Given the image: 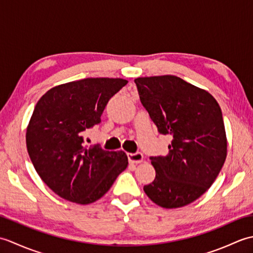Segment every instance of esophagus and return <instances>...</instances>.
Instances as JSON below:
<instances>
[{
    "label": "esophagus",
    "mask_w": 253,
    "mask_h": 253,
    "mask_svg": "<svg viewBox=\"0 0 253 253\" xmlns=\"http://www.w3.org/2000/svg\"><path fill=\"white\" fill-rule=\"evenodd\" d=\"M128 161L130 163H141L143 161V154L141 152H136V153H128Z\"/></svg>",
    "instance_id": "34e87169"
}]
</instances>
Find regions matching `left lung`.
<instances>
[{
    "label": "left lung",
    "instance_id": "left-lung-1",
    "mask_svg": "<svg viewBox=\"0 0 253 253\" xmlns=\"http://www.w3.org/2000/svg\"><path fill=\"white\" fill-rule=\"evenodd\" d=\"M135 83L159 132L173 136L166 157L150 158L155 178L143 190L162 208L185 207L212 186L226 160L221 107L208 91L173 75Z\"/></svg>",
    "mask_w": 253,
    "mask_h": 253
}]
</instances>
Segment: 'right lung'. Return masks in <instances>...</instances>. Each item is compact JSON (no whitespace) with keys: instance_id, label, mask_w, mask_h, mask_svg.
Instances as JSON below:
<instances>
[{"instance_id":"1","label":"right lung","mask_w":253,"mask_h":253,"mask_svg":"<svg viewBox=\"0 0 253 253\" xmlns=\"http://www.w3.org/2000/svg\"><path fill=\"white\" fill-rule=\"evenodd\" d=\"M127 80L85 78L50 89L35 106L26 144L37 173L57 196L78 204L103 197L128 165L124 151L87 148L83 132L101 122Z\"/></svg>"}]
</instances>
